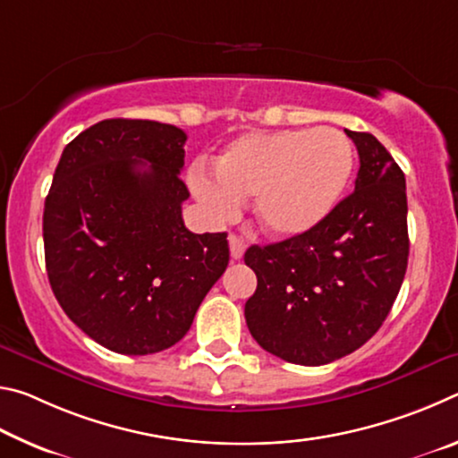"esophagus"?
Listing matches in <instances>:
<instances>
[{
    "mask_svg": "<svg viewBox=\"0 0 458 458\" xmlns=\"http://www.w3.org/2000/svg\"><path fill=\"white\" fill-rule=\"evenodd\" d=\"M228 242H230V257L232 260H240L244 257V242L242 238L236 236V234H230L228 236Z\"/></svg>",
    "mask_w": 458,
    "mask_h": 458,
    "instance_id": "obj_1",
    "label": "esophagus"
}]
</instances>
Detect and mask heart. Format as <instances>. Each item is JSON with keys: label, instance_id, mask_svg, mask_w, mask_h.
Instances as JSON below:
<instances>
[{"label": "heart", "instance_id": "1", "mask_svg": "<svg viewBox=\"0 0 458 458\" xmlns=\"http://www.w3.org/2000/svg\"><path fill=\"white\" fill-rule=\"evenodd\" d=\"M353 174L350 139L333 127L238 137L214 161V175L191 174V190L216 218L254 198V218L273 238H297L339 206Z\"/></svg>", "mask_w": 458, "mask_h": 458}]
</instances>
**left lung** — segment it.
Wrapping results in <instances>:
<instances>
[{
    "label": "left lung",
    "instance_id": "1",
    "mask_svg": "<svg viewBox=\"0 0 458 458\" xmlns=\"http://www.w3.org/2000/svg\"><path fill=\"white\" fill-rule=\"evenodd\" d=\"M358 147L355 190L303 236L250 246L257 291L246 325L268 353L323 366L361 347L382 327L408 267L406 180L371 133L345 131Z\"/></svg>",
    "mask_w": 458,
    "mask_h": 458
}]
</instances>
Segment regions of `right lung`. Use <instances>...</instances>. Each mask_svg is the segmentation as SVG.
<instances>
[{
    "label": "right lung",
    "mask_w": 458,
    "mask_h": 458,
    "mask_svg": "<svg viewBox=\"0 0 458 458\" xmlns=\"http://www.w3.org/2000/svg\"><path fill=\"white\" fill-rule=\"evenodd\" d=\"M185 139L165 123L105 119L64 147L54 172L42 222L50 286L111 352L175 345L228 267L226 232L183 224Z\"/></svg>",
    "instance_id": "obj_1"
}]
</instances>
